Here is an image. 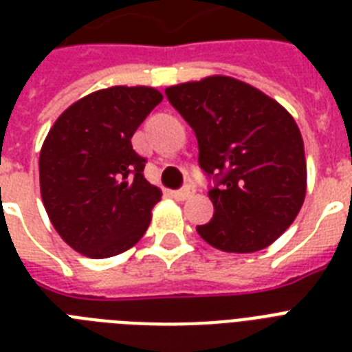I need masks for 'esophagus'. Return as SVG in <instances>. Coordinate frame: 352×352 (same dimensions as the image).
Instances as JSON below:
<instances>
[{"mask_svg": "<svg viewBox=\"0 0 352 352\" xmlns=\"http://www.w3.org/2000/svg\"><path fill=\"white\" fill-rule=\"evenodd\" d=\"M195 193V188L193 186H184L181 188V190H177L175 193H173V197L177 199V201H186V199H190Z\"/></svg>", "mask_w": 352, "mask_h": 352, "instance_id": "1", "label": "esophagus"}]
</instances>
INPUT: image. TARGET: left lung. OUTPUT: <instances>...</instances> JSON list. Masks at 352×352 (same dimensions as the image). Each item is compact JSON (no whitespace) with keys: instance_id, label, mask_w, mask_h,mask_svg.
<instances>
[{"instance_id":"obj_1","label":"left lung","mask_w":352,"mask_h":352,"mask_svg":"<svg viewBox=\"0 0 352 352\" xmlns=\"http://www.w3.org/2000/svg\"><path fill=\"white\" fill-rule=\"evenodd\" d=\"M166 96L195 131L199 166L215 179L214 217L197 226L199 235L234 254L272 245L305 201V148L294 118L230 76L171 85Z\"/></svg>"}]
</instances>
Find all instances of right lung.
Returning <instances> with one entry per match:
<instances>
[{
    "label": "right lung",
    "mask_w": 352,
    "mask_h": 352,
    "mask_svg": "<svg viewBox=\"0 0 352 352\" xmlns=\"http://www.w3.org/2000/svg\"><path fill=\"white\" fill-rule=\"evenodd\" d=\"M160 102L153 87L115 85L74 102L47 133L41 199L60 237L80 254L117 256L148 230L162 192L144 179L146 159L131 137Z\"/></svg>",
    "instance_id": "1"
}]
</instances>
